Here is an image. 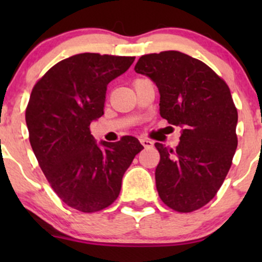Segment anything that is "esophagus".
Here are the masks:
<instances>
[{
  "label": "esophagus",
  "instance_id": "1",
  "mask_svg": "<svg viewBox=\"0 0 262 262\" xmlns=\"http://www.w3.org/2000/svg\"><path fill=\"white\" fill-rule=\"evenodd\" d=\"M140 143H141V145H143L144 148H146V149L151 148V146L154 145V143H152V141L150 139H146V138H141Z\"/></svg>",
  "mask_w": 262,
  "mask_h": 262
}]
</instances>
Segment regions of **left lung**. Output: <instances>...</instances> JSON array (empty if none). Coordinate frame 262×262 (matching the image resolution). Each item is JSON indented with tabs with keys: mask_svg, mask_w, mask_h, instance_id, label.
<instances>
[{
	"mask_svg": "<svg viewBox=\"0 0 262 262\" xmlns=\"http://www.w3.org/2000/svg\"><path fill=\"white\" fill-rule=\"evenodd\" d=\"M134 70L158 86L162 118L182 128L176 149L155 143L159 196L176 212L202 208L223 185L237 146L229 87L208 65L175 50L140 56Z\"/></svg>",
	"mask_w": 262,
	"mask_h": 262,
	"instance_id": "left-lung-1",
	"label": "left lung"
}]
</instances>
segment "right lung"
<instances>
[{
  "instance_id": "1",
  "label": "right lung",
  "mask_w": 262,
  "mask_h": 262,
  "mask_svg": "<svg viewBox=\"0 0 262 262\" xmlns=\"http://www.w3.org/2000/svg\"><path fill=\"white\" fill-rule=\"evenodd\" d=\"M134 59L77 54L50 68L32 90L26 110L32 149L54 192L80 212L111 206L123 175L144 149L130 135L98 146L90 130L91 122L103 116L107 85Z\"/></svg>"
}]
</instances>
